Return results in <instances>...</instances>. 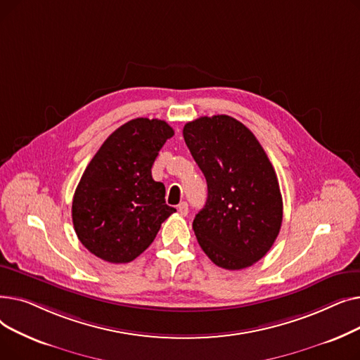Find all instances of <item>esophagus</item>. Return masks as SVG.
I'll return each mask as SVG.
<instances>
[{"mask_svg":"<svg viewBox=\"0 0 360 360\" xmlns=\"http://www.w3.org/2000/svg\"><path fill=\"white\" fill-rule=\"evenodd\" d=\"M178 212H179V214H182V216H186V214H188V204H186L185 201H182L181 204H178Z\"/></svg>","mask_w":360,"mask_h":360,"instance_id":"1","label":"esophagus"}]
</instances>
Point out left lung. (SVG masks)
Masks as SVG:
<instances>
[{
	"mask_svg": "<svg viewBox=\"0 0 360 360\" xmlns=\"http://www.w3.org/2000/svg\"><path fill=\"white\" fill-rule=\"evenodd\" d=\"M182 134L209 190L193 221L201 250L221 269L251 267L270 251L283 220L271 162L252 132L228 115L201 117Z\"/></svg>",
	"mask_w": 360,
	"mask_h": 360,
	"instance_id": "1",
	"label": "left lung"
}]
</instances>
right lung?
<instances>
[{"instance_id":"right-lung-1","label":"right lung","mask_w":360,"mask_h":360,"mask_svg":"<svg viewBox=\"0 0 360 360\" xmlns=\"http://www.w3.org/2000/svg\"><path fill=\"white\" fill-rule=\"evenodd\" d=\"M172 136L162 120L136 118L113 131L93 156L71 210L74 231L91 254L113 264L136 259L176 212L165 202V185L151 178V166Z\"/></svg>"}]
</instances>
